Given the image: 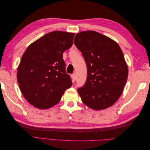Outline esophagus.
<instances>
[{
    "label": "esophagus",
    "instance_id": "esophagus-1",
    "mask_svg": "<svg viewBox=\"0 0 150 150\" xmlns=\"http://www.w3.org/2000/svg\"><path fill=\"white\" fill-rule=\"evenodd\" d=\"M71 78H72V80L73 82H74V81H76V74H72L71 76Z\"/></svg>",
    "mask_w": 150,
    "mask_h": 150
}]
</instances>
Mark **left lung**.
I'll return each instance as SVG.
<instances>
[{
	"instance_id": "left-lung-1",
	"label": "left lung",
	"mask_w": 150,
	"mask_h": 150,
	"mask_svg": "<svg viewBox=\"0 0 150 150\" xmlns=\"http://www.w3.org/2000/svg\"><path fill=\"white\" fill-rule=\"evenodd\" d=\"M74 43L87 66V79L78 89L83 103L94 110L112 106L120 98L128 75L123 53L114 40L93 30L77 34Z\"/></svg>"
}]
</instances>
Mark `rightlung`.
<instances>
[{"mask_svg":"<svg viewBox=\"0 0 150 150\" xmlns=\"http://www.w3.org/2000/svg\"><path fill=\"white\" fill-rule=\"evenodd\" d=\"M74 35L51 32L30 44L22 55L17 79L22 95L34 107L46 110L55 106L72 86L62 54L71 47Z\"/></svg>","mask_w":150,"mask_h":150,"instance_id":"add662e5","label":"right lung"}]
</instances>
